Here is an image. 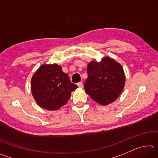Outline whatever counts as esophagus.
I'll use <instances>...</instances> for the list:
<instances>
[{
	"label": "esophagus",
	"instance_id": "esophagus-1",
	"mask_svg": "<svg viewBox=\"0 0 158 158\" xmlns=\"http://www.w3.org/2000/svg\"><path fill=\"white\" fill-rule=\"evenodd\" d=\"M77 85H78L79 88H83V84L81 82H79L77 84Z\"/></svg>",
	"mask_w": 158,
	"mask_h": 158
}]
</instances>
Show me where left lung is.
I'll return each mask as SVG.
<instances>
[{"label": "left lung", "mask_w": 158, "mask_h": 158, "mask_svg": "<svg viewBox=\"0 0 158 158\" xmlns=\"http://www.w3.org/2000/svg\"><path fill=\"white\" fill-rule=\"evenodd\" d=\"M85 91L101 105L113 102L124 89L125 75L123 68L111 57L105 56L100 62L92 60L88 64Z\"/></svg>", "instance_id": "8db88e82"}]
</instances>
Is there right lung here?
Listing matches in <instances>:
<instances>
[{
  "label": "right lung",
  "mask_w": 158,
  "mask_h": 158,
  "mask_svg": "<svg viewBox=\"0 0 158 158\" xmlns=\"http://www.w3.org/2000/svg\"><path fill=\"white\" fill-rule=\"evenodd\" d=\"M77 85L72 84L69 76L57 64H43L31 79V92L40 107L56 111L68 102Z\"/></svg>",
  "instance_id": "obj_1"
}]
</instances>
